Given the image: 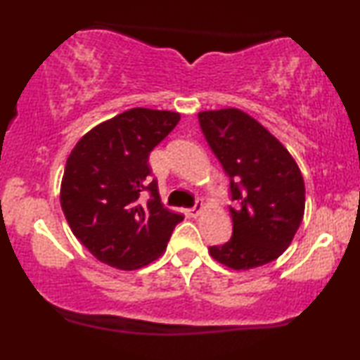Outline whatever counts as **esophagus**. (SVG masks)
<instances>
[{"label": "esophagus", "mask_w": 360, "mask_h": 360, "mask_svg": "<svg viewBox=\"0 0 360 360\" xmlns=\"http://www.w3.org/2000/svg\"><path fill=\"white\" fill-rule=\"evenodd\" d=\"M201 211H203V203L198 201V203H196L193 208H190V214L193 216V218H198V216L201 214Z\"/></svg>", "instance_id": "34e87169"}]
</instances>
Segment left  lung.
Masks as SVG:
<instances>
[{
    "mask_svg": "<svg viewBox=\"0 0 360 360\" xmlns=\"http://www.w3.org/2000/svg\"><path fill=\"white\" fill-rule=\"evenodd\" d=\"M201 131L229 176L233 238L210 248L214 260L234 270L272 262L292 244L304 214V181L277 137L248 112H198Z\"/></svg>",
    "mask_w": 360,
    "mask_h": 360,
    "instance_id": "obj_1",
    "label": "left lung"
}]
</instances>
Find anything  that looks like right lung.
<instances>
[{"instance_id": "right-lung-1", "label": "right lung", "mask_w": 360, "mask_h": 360, "mask_svg": "<svg viewBox=\"0 0 360 360\" xmlns=\"http://www.w3.org/2000/svg\"><path fill=\"white\" fill-rule=\"evenodd\" d=\"M179 121V112L132 108L88 131L68 155L62 211L75 238L100 262L136 270L165 252L184 216L160 203L149 154ZM146 189L149 202L141 201Z\"/></svg>"}]
</instances>
